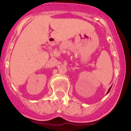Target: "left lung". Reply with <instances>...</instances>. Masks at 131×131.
I'll return each instance as SVG.
<instances>
[{
	"instance_id": "left-lung-1",
	"label": "left lung",
	"mask_w": 131,
	"mask_h": 131,
	"mask_svg": "<svg viewBox=\"0 0 131 131\" xmlns=\"http://www.w3.org/2000/svg\"><path fill=\"white\" fill-rule=\"evenodd\" d=\"M111 87H110V89H108V92H107V94H108V92H109V91H110V90H111Z\"/></svg>"
}]
</instances>
